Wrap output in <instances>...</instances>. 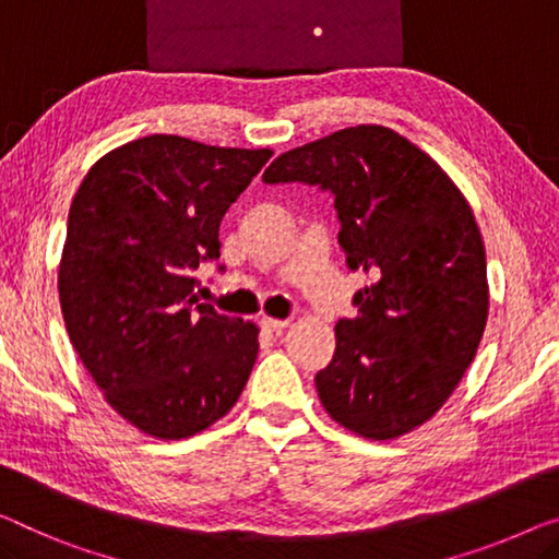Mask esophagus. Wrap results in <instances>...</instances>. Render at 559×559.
Masks as SVG:
<instances>
[{
    "instance_id": "obj_1",
    "label": "esophagus",
    "mask_w": 559,
    "mask_h": 559,
    "mask_svg": "<svg viewBox=\"0 0 559 559\" xmlns=\"http://www.w3.org/2000/svg\"><path fill=\"white\" fill-rule=\"evenodd\" d=\"M261 326L269 333H281L283 329L288 326V319H271V316H263Z\"/></svg>"
}]
</instances>
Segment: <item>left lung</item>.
Listing matches in <instances>:
<instances>
[{"label": "left lung", "instance_id": "8db88e82", "mask_svg": "<svg viewBox=\"0 0 559 559\" xmlns=\"http://www.w3.org/2000/svg\"><path fill=\"white\" fill-rule=\"evenodd\" d=\"M265 182L333 195L338 243L373 283L336 323V352L316 373L333 421L373 441L435 416L477 356L489 286L481 233L462 190L409 140L356 124L278 155Z\"/></svg>", "mask_w": 559, "mask_h": 559}]
</instances>
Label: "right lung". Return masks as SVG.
<instances>
[{
    "instance_id": "add662e5",
    "label": "right lung",
    "mask_w": 559,
    "mask_h": 559,
    "mask_svg": "<svg viewBox=\"0 0 559 559\" xmlns=\"http://www.w3.org/2000/svg\"><path fill=\"white\" fill-rule=\"evenodd\" d=\"M273 150L147 135L99 157L72 198L60 306L107 404L157 439L226 416L258 356V326L195 296L221 258V221Z\"/></svg>"
}]
</instances>
